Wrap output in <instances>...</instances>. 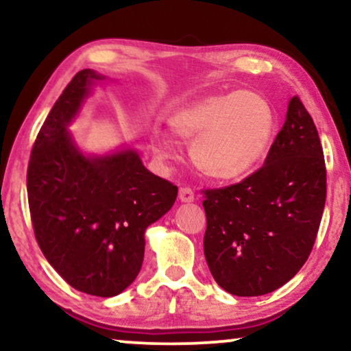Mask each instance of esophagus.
Listing matches in <instances>:
<instances>
[{"mask_svg": "<svg viewBox=\"0 0 351 351\" xmlns=\"http://www.w3.org/2000/svg\"><path fill=\"white\" fill-rule=\"evenodd\" d=\"M179 199L182 203H191L195 199V193L193 190L189 189V186H184V189L179 190Z\"/></svg>", "mask_w": 351, "mask_h": 351, "instance_id": "34e87169", "label": "esophagus"}]
</instances>
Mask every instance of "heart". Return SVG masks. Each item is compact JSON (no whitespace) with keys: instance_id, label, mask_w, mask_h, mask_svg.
Listing matches in <instances>:
<instances>
[{"instance_id":"heart-1","label":"heart","mask_w":351,"mask_h":351,"mask_svg":"<svg viewBox=\"0 0 351 351\" xmlns=\"http://www.w3.org/2000/svg\"><path fill=\"white\" fill-rule=\"evenodd\" d=\"M177 137L191 143L190 156L201 174L219 182L239 180L265 158L275 136L271 105L254 90L210 95L182 108L171 118ZM161 160H172L171 143L155 137Z\"/></svg>"}]
</instances>
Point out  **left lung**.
<instances>
[{
  "mask_svg": "<svg viewBox=\"0 0 351 351\" xmlns=\"http://www.w3.org/2000/svg\"><path fill=\"white\" fill-rule=\"evenodd\" d=\"M203 193L204 257L222 289L263 295L294 278L313 249L326 203L323 147L297 95L261 169Z\"/></svg>",
  "mask_w": 351,
  "mask_h": 351,
  "instance_id": "8db88e82",
  "label": "left lung"
}]
</instances>
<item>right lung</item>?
I'll list each match as a JSON object with an SVG mask.
<instances>
[{
	"label": "right lung",
	"mask_w": 351,
	"mask_h": 351,
	"mask_svg": "<svg viewBox=\"0 0 351 351\" xmlns=\"http://www.w3.org/2000/svg\"><path fill=\"white\" fill-rule=\"evenodd\" d=\"M81 70L57 99L33 145L28 206L38 246L71 287L113 297L136 280L145 230L172 208L177 186L152 174L132 148L84 155L69 124L95 81Z\"/></svg>",
	"instance_id": "add662e5"
}]
</instances>
